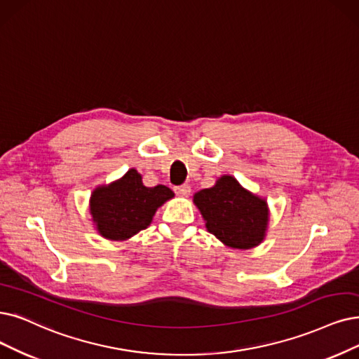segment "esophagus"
<instances>
[{
	"instance_id": "34e87169",
	"label": "esophagus",
	"mask_w": 359,
	"mask_h": 359,
	"mask_svg": "<svg viewBox=\"0 0 359 359\" xmlns=\"http://www.w3.org/2000/svg\"><path fill=\"white\" fill-rule=\"evenodd\" d=\"M190 191H191V187L189 184H182V185H180V187H175V193L182 197H187L190 194Z\"/></svg>"
}]
</instances>
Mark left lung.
<instances>
[{"label":"left lung","instance_id":"left-lung-1","mask_svg":"<svg viewBox=\"0 0 359 359\" xmlns=\"http://www.w3.org/2000/svg\"><path fill=\"white\" fill-rule=\"evenodd\" d=\"M206 228L233 249H252L265 237L268 206L265 200L245 190L236 178L224 175L210 189L194 194Z\"/></svg>","mask_w":359,"mask_h":359}]
</instances>
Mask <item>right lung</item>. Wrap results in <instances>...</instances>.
I'll list each match as a JSON object with an SVG mask.
<instances>
[{
	"instance_id": "obj_1",
	"label": "right lung",
	"mask_w": 359,
	"mask_h": 359,
	"mask_svg": "<svg viewBox=\"0 0 359 359\" xmlns=\"http://www.w3.org/2000/svg\"><path fill=\"white\" fill-rule=\"evenodd\" d=\"M174 197L166 185L146 187L130 169L116 182L98 187L91 196V215L98 233L110 240H126L150 225L157 208Z\"/></svg>"
}]
</instances>
